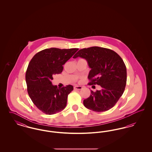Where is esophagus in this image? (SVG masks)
Masks as SVG:
<instances>
[{
	"label": "esophagus",
	"instance_id": "1",
	"mask_svg": "<svg viewBox=\"0 0 152 152\" xmlns=\"http://www.w3.org/2000/svg\"><path fill=\"white\" fill-rule=\"evenodd\" d=\"M82 88H82V87H81V86H76L74 87V89H77V90H80V89H81Z\"/></svg>",
	"mask_w": 152,
	"mask_h": 152
}]
</instances>
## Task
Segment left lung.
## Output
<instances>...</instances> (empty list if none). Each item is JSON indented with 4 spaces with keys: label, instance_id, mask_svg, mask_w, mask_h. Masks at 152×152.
Returning <instances> with one entry per match:
<instances>
[{
    "label": "left lung",
    "instance_id": "left-lung-1",
    "mask_svg": "<svg viewBox=\"0 0 152 152\" xmlns=\"http://www.w3.org/2000/svg\"><path fill=\"white\" fill-rule=\"evenodd\" d=\"M85 58L89 68V85L100 86L83 101L87 108L94 112L108 110L115 106L123 95L126 83V68L123 59L115 51L92 47L80 50L73 57Z\"/></svg>",
    "mask_w": 152,
    "mask_h": 152
}]
</instances>
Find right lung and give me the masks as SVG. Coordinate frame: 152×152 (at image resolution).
I'll return each mask as SVG.
<instances>
[{
	"mask_svg": "<svg viewBox=\"0 0 152 152\" xmlns=\"http://www.w3.org/2000/svg\"><path fill=\"white\" fill-rule=\"evenodd\" d=\"M78 48H51L37 53L31 59L26 73L29 96L36 107L47 115H53L65 108L71 85L58 88L51 82L53 76L62 72L63 65Z\"/></svg>",
	"mask_w": 152,
	"mask_h": 152,
	"instance_id": "obj_1",
	"label": "right lung"
}]
</instances>
